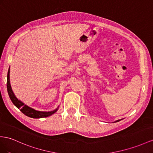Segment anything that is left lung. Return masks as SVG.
<instances>
[{"instance_id":"8db88e82","label":"left lung","mask_w":153,"mask_h":153,"mask_svg":"<svg viewBox=\"0 0 153 153\" xmlns=\"http://www.w3.org/2000/svg\"><path fill=\"white\" fill-rule=\"evenodd\" d=\"M120 120H117V121H116V122H117V121H120Z\"/></svg>"}]
</instances>
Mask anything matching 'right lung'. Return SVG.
Masks as SVG:
<instances>
[{"label":"right lung","mask_w":153,"mask_h":153,"mask_svg":"<svg viewBox=\"0 0 153 153\" xmlns=\"http://www.w3.org/2000/svg\"><path fill=\"white\" fill-rule=\"evenodd\" d=\"M7 92H8V95L10 96V98L12 101V103L15 106H16L19 109H20V111L23 113V114H25L26 116L32 117V118H42V117H46L50 116L52 114H54L56 112L58 108H57L56 110L50 112H41L36 111L34 109L30 108L28 106H26L21 101L17 100L16 97L15 96L14 94L11 90V85H10V68L8 70V72H7Z\"/></svg>","instance_id":"1"}]
</instances>
